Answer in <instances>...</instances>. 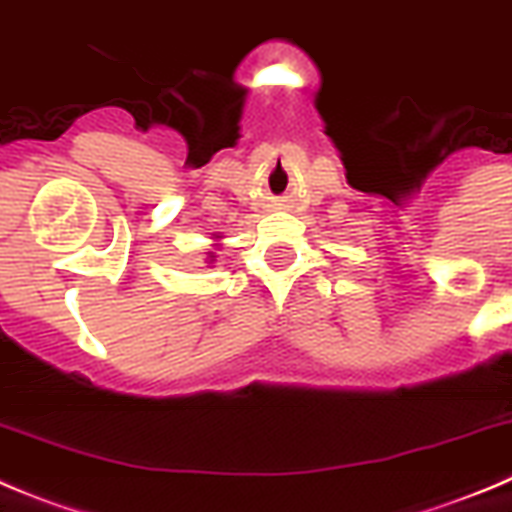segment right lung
Listing matches in <instances>:
<instances>
[{
    "label": "right lung",
    "mask_w": 512,
    "mask_h": 512,
    "mask_svg": "<svg viewBox=\"0 0 512 512\" xmlns=\"http://www.w3.org/2000/svg\"><path fill=\"white\" fill-rule=\"evenodd\" d=\"M219 245H222V234L216 232L214 237H211V250L204 252V255H206V265H209V267L216 262V252L214 250H219Z\"/></svg>",
    "instance_id": "right-lung-1"
}]
</instances>
